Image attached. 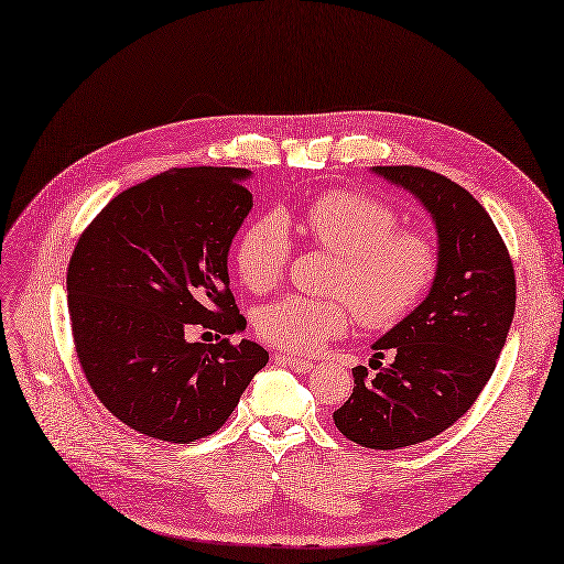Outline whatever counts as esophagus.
Segmentation results:
<instances>
[{"instance_id": "1", "label": "esophagus", "mask_w": 564, "mask_h": 564, "mask_svg": "<svg viewBox=\"0 0 564 564\" xmlns=\"http://www.w3.org/2000/svg\"><path fill=\"white\" fill-rule=\"evenodd\" d=\"M275 362H278V365H284V367H289V369H294V371H299V373H308V371L313 369V362L301 360V357L282 355V352L275 355Z\"/></svg>"}]
</instances>
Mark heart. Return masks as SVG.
Listing matches in <instances>:
<instances>
[{"label":"heart","mask_w":564,"mask_h":564,"mask_svg":"<svg viewBox=\"0 0 564 564\" xmlns=\"http://www.w3.org/2000/svg\"><path fill=\"white\" fill-rule=\"evenodd\" d=\"M286 226L324 251L336 253L332 299L284 294L253 313V329L286 352H315L346 334L357 315L383 329L412 313L437 272V249L421 230H398L388 202L350 191L317 195L292 214H265L240 232L232 247L237 278L253 294L282 280L289 259Z\"/></svg>","instance_id":"1"}]
</instances>
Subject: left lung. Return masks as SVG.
Instances as JSON below:
<instances>
[{
    "mask_svg": "<svg viewBox=\"0 0 564 564\" xmlns=\"http://www.w3.org/2000/svg\"><path fill=\"white\" fill-rule=\"evenodd\" d=\"M412 193L435 220L437 272L429 296L355 367L352 395L334 412L336 429L369 449L431 440L464 416L497 367L516 313L510 253L466 187L421 166H373ZM393 360L381 366L382 352Z\"/></svg>",
    "mask_w": 564,
    "mask_h": 564,
    "instance_id": "obj_1",
    "label": "left lung"
}]
</instances>
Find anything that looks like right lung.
I'll list each match as a JSON object with an SVG mask.
<instances>
[{
    "label": "right lung",
    "mask_w": 564,
    "mask_h": 564,
    "mask_svg": "<svg viewBox=\"0 0 564 564\" xmlns=\"http://www.w3.org/2000/svg\"><path fill=\"white\" fill-rule=\"evenodd\" d=\"M249 169L187 166L110 199L67 265L75 350L96 398L135 433L191 445L216 433L268 352L230 334L247 319L228 278L253 207ZM195 323L225 338L191 345Z\"/></svg>",
    "instance_id": "obj_1"
}]
</instances>
